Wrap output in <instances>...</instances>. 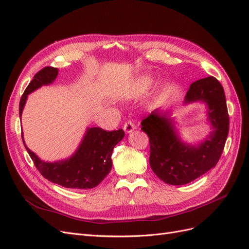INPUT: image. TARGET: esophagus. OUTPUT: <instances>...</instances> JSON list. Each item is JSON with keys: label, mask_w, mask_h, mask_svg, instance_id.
<instances>
[{"label": "esophagus", "mask_w": 249, "mask_h": 249, "mask_svg": "<svg viewBox=\"0 0 249 249\" xmlns=\"http://www.w3.org/2000/svg\"><path fill=\"white\" fill-rule=\"evenodd\" d=\"M135 129H136V126H135V124L132 122H127L124 125V130L126 134H131Z\"/></svg>", "instance_id": "esophagus-1"}]
</instances>
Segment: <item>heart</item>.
<instances>
[{
  "label": "heart",
  "mask_w": 249,
  "mask_h": 249,
  "mask_svg": "<svg viewBox=\"0 0 249 249\" xmlns=\"http://www.w3.org/2000/svg\"><path fill=\"white\" fill-rule=\"evenodd\" d=\"M152 84V79L149 77H139L133 82L132 84V94L136 95L139 93L144 92L145 90Z\"/></svg>",
  "instance_id": "heart-1"
}]
</instances>
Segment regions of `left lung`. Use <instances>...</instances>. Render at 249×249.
<instances>
[{
	"instance_id": "1",
	"label": "left lung",
	"mask_w": 249,
	"mask_h": 249,
	"mask_svg": "<svg viewBox=\"0 0 249 249\" xmlns=\"http://www.w3.org/2000/svg\"><path fill=\"white\" fill-rule=\"evenodd\" d=\"M205 104L211 132L196 143L180 138L171 111L156 109L141 122L149 137V165L155 175L169 185H185L216 166L229 134L230 119L223 87L214 77L192 83L184 105Z\"/></svg>"
}]
</instances>
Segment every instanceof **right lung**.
Masks as SVG:
<instances>
[{
  "label": "right lung",
  "mask_w": 249,
  "mask_h": 249,
  "mask_svg": "<svg viewBox=\"0 0 249 249\" xmlns=\"http://www.w3.org/2000/svg\"><path fill=\"white\" fill-rule=\"evenodd\" d=\"M58 76L55 67H46L37 72L26 88L19 102V117L28 100V95L41 86L51 85ZM124 137V132H107L101 127H87L79 146L66 159L54 162L43 161L27 145L21 133L24 145L36 168L50 182L71 189H91L107 177L112 168L113 148Z\"/></svg>",
  "instance_id": "right-lung-1"
}]
</instances>
